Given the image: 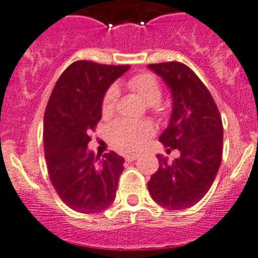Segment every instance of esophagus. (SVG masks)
<instances>
[{
    "label": "esophagus",
    "instance_id": "esophagus-1",
    "mask_svg": "<svg viewBox=\"0 0 258 258\" xmlns=\"http://www.w3.org/2000/svg\"><path fill=\"white\" fill-rule=\"evenodd\" d=\"M137 158H138L137 154H127V155L125 156V160H126V162H134Z\"/></svg>",
    "mask_w": 258,
    "mask_h": 258
}]
</instances>
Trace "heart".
<instances>
[{
	"label": "heart",
	"instance_id": "1",
	"mask_svg": "<svg viewBox=\"0 0 258 258\" xmlns=\"http://www.w3.org/2000/svg\"><path fill=\"white\" fill-rule=\"evenodd\" d=\"M127 89L141 98L147 105L159 108L158 103L162 98V86L159 81L149 73L134 76L127 81ZM118 100L117 87H109L103 96L102 113L104 117L113 114ZM154 133L153 125L149 122H131L117 121L111 127V141L114 146L126 153H134L144 146L147 138Z\"/></svg>",
	"mask_w": 258,
	"mask_h": 258
}]
</instances>
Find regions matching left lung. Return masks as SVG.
Here are the masks:
<instances>
[{
    "instance_id": "left-lung-1",
    "label": "left lung",
    "mask_w": 258,
    "mask_h": 258,
    "mask_svg": "<svg viewBox=\"0 0 258 258\" xmlns=\"http://www.w3.org/2000/svg\"><path fill=\"white\" fill-rule=\"evenodd\" d=\"M172 96L168 126L159 141L180 151L172 163L158 155L159 168L147 182L154 201L171 210L201 201L215 180L223 153V125L214 99L190 68L177 61L151 63Z\"/></svg>"
}]
</instances>
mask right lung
Listing matches in <instances>:
<instances>
[{
	"mask_svg": "<svg viewBox=\"0 0 258 258\" xmlns=\"http://www.w3.org/2000/svg\"><path fill=\"white\" fill-rule=\"evenodd\" d=\"M129 65L76 61L61 74L44 113V153L57 195L73 210L95 214L116 197L124 158L89 150L90 134L102 118L103 96Z\"/></svg>",
	"mask_w": 258,
	"mask_h": 258,
	"instance_id": "add662e5",
	"label": "right lung"
}]
</instances>
